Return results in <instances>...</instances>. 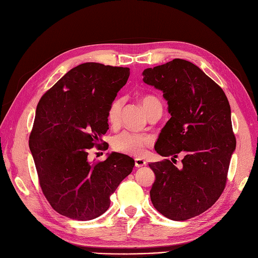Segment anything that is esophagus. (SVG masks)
I'll list each match as a JSON object with an SVG mask.
<instances>
[{"mask_svg": "<svg viewBox=\"0 0 258 258\" xmlns=\"http://www.w3.org/2000/svg\"><path fill=\"white\" fill-rule=\"evenodd\" d=\"M135 162H136V167H137V168H141V167H143V166L146 165V161L143 160V159H141V158H136V159H135Z\"/></svg>", "mask_w": 258, "mask_h": 258, "instance_id": "obj_1", "label": "esophagus"}]
</instances>
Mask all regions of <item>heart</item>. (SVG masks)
Returning a JSON list of instances; mask_svg holds the SVG:
<instances>
[{"instance_id": "heart-1", "label": "heart", "mask_w": 258, "mask_h": 258, "mask_svg": "<svg viewBox=\"0 0 258 258\" xmlns=\"http://www.w3.org/2000/svg\"><path fill=\"white\" fill-rule=\"evenodd\" d=\"M141 104L145 113L148 115L156 107H161L160 101L154 96H145L141 98ZM122 107V101L120 99L115 100L107 113V120L111 126H117L120 119V113ZM153 143V139L150 136L132 134L124 131L113 139L112 145L114 150L123 154L142 156L145 153L146 147Z\"/></svg>"}]
</instances>
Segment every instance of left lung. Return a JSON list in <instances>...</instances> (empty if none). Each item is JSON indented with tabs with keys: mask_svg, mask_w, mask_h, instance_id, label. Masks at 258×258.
<instances>
[{
	"mask_svg": "<svg viewBox=\"0 0 258 258\" xmlns=\"http://www.w3.org/2000/svg\"><path fill=\"white\" fill-rule=\"evenodd\" d=\"M142 75L162 91L171 115L155 151L172 160L184 155L181 168L168 159L148 165L156 177L151 200L170 220H188L212 207L225 188L236 150L230 105L220 86L189 61L173 59Z\"/></svg>",
	"mask_w": 258,
	"mask_h": 258,
	"instance_id": "1",
	"label": "left lung"
}]
</instances>
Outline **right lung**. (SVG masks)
Segmentation results:
<instances>
[{
  "label": "right lung",
  "mask_w": 258,
  "mask_h": 258,
  "mask_svg": "<svg viewBox=\"0 0 258 258\" xmlns=\"http://www.w3.org/2000/svg\"><path fill=\"white\" fill-rule=\"evenodd\" d=\"M129 68L86 62L72 70L41 98L29 146L40 185L54 211L90 221L110 207L111 195L135 167L127 155H107L91 163L93 146L108 130L107 113L126 85Z\"/></svg>",
  "instance_id": "add662e5"
}]
</instances>
